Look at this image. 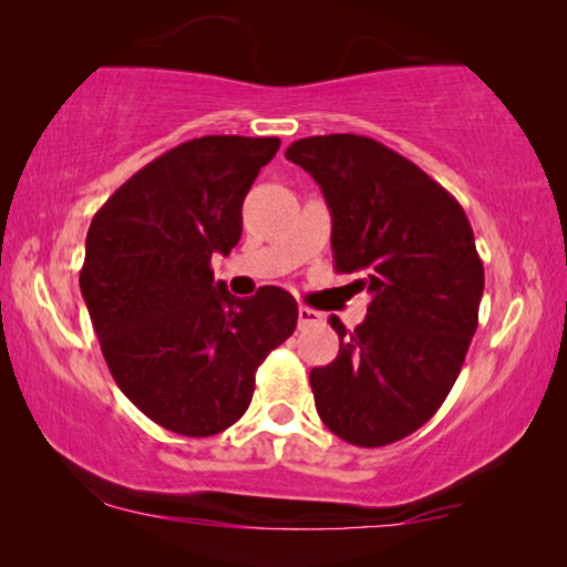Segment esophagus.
I'll use <instances>...</instances> for the list:
<instances>
[{
  "label": "esophagus",
  "instance_id": "obj_1",
  "mask_svg": "<svg viewBox=\"0 0 567 567\" xmlns=\"http://www.w3.org/2000/svg\"><path fill=\"white\" fill-rule=\"evenodd\" d=\"M324 320V317L317 312V309H312V307H299V328L301 330H307V328H312V324H320Z\"/></svg>",
  "mask_w": 567,
  "mask_h": 567
}]
</instances>
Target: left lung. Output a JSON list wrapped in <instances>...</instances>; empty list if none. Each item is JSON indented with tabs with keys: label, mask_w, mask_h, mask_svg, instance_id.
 <instances>
[{
	"label": "left lung",
	"mask_w": 567,
	"mask_h": 567,
	"mask_svg": "<svg viewBox=\"0 0 567 567\" xmlns=\"http://www.w3.org/2000/svg\"><path fill=\"white\" fill-rule=\"evenodd\" d=\"M320 185L332 262L359 274L367 320L309 374L322 423L353 446H386L431 421L477 330L485 270L467 214L421 167L369 136H309L286 150Z\"/></svg>",
	"instance_id": "1"
}]
</instances>
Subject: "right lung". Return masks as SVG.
Segmentation results:
<instances>
[{
    "label": "right lung",
    "instance_id": "1",
    "mask_svg": "<svg viewBox=\"0 0 567 567\" xmlns=\"http://www.w3.org/2000/svg\"><path fill=\"white\" fill-rule=\"evenodd\" d=\"M281 138L200 136L128 177L92 216L80 289L121 392L162 429L214 436L245 415L255 371L291 336L297 299H237L214 252L243 235V200Z\"/></svg>",
    "mask_w": 567,
    "mask_h": 567
}]
</instances>
